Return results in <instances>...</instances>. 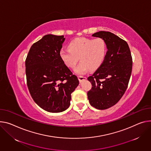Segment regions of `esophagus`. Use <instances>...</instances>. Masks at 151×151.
I'll return each mask as SVG.
<instances>
[{"label": "esophagus", "mask_w": 151, "mask_h": 151, "mask_svg": "<svg viewBox=\"0 0 151 151\" xmlns=\"http://www.w3.org/2000/svg\"><path fill=\"white\" fill-rule=\"evenodd\" d=\"M78 79H79V82H82L83 81L86 80V79H87V78L85 77V76H78Z\"/></svg>", "instance_id": "obj_1"}]
</instances>
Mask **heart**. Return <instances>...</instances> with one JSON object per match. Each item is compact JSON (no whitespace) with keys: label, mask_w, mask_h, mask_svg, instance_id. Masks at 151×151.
Wrapping results in <instances>:
<instances>
[{"label":"heart","mask_w":151,"mask_h":151,"mask_svg":"<svg viewBox=\"0 0 151 151\" xmlns=\"http://www.w3.org/2000/svg\"><path fill=\"white\" fill-rule=\"evenodd\" d=\"M68 47L60 50V58L67 67L74 69L79 57L81 63L75 72L80 75L90 69L94 70L98 68L104 63L107 52L105 41L99 37L94 39L76 38L68 43Z\"/></svg>","instance_id":"heart-1"}]
</instances>
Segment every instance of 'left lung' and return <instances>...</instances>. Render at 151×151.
I'll list each match as a JSON object with an SVG mask.
<instances>
[{
    "instance_id": "8db88e82",
    "label": "left lung",
    "mask_w": 151,
    "mask_h": 151,
    "mask_svg": "<svg viewBox=\"0 0 151 151\" xmlns=\"http://www.w3.org/2000/svg\"><path fill=\"white\" fill-rule=\"evenodd\" d=\"M92 36L103 38L108 50L102 64L87 78L92 85L87 96L91 106L105 109L116 104L126 91L132 59L128 43L115 34L99 31Z\"/></svg>"
}]
</instances>
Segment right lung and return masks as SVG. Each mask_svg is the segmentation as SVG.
Segmentation results:
<instances>
[{
    "label": "right lung",
    "mask_w": 151,
    "mask_h": 151,
    "mask_svg": "<svg viewBox=\"0 0 151 151\" xmlns=\"http://www.w3.org/2000/svg\"><path fill=\"white\" fill-rule=\"evenodd\" d=\"M65 38L48 34L34 43L25 61L26 75L31 97L44 110L65 111L71 94L79 84L77 76L63 62L60 51Z\"/></svg>",
    "instance_id": "add662e5"
}]
</instances>
